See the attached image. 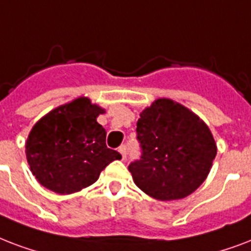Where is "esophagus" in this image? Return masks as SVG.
Instances as JSON below:
<instances>
[{
    "label": "esophagus",
    "mask_w": 251,
    "mask_h": 251,
    "mask_svg": "<svg viewBox=\"0 0 251 251\" xmlns=\"http://www.w3.org/2000/svg\"><path fill=\"white\" fill-rule=\"evenodd\" d=\"M119 153L122 154V160H126L127 158V147L126 145H122L119 148Z\"/></svg>",
    "instance_id": "esophagus-1"
}]
</instances>
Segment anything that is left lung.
I'll return each instance as SVG.
<instances>
[{
	"mask_svg": "<svg viewBox=\"0 0 251 251\" xmlns=\"http://www.w3.org/2000/svg\"><path fill=\"white\" fill-rule=\"evenodd\" d=\"M140 160L129 164L136 186L158 200L192 194L208 176L216 143L201 119L172 99L161 98L137 120Z\"/></svg>",
	"mask_w": 251,
	"mask_h": 251,
	"instance_id": "8db88e82",
	"label": "left lung"
}]
</instances>
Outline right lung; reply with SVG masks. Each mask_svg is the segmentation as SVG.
Wrapping results in <instances>:
<instances>
[{
  "label": "right lung",
  "instance_id": "add662e5",
  "mask_svg": "<svg viewBox=\"0 0 251 251\" xmlns=\"http://www.w3.org/2000/svg\"><path fill=\"white\" fill-rule=\"evenodd\" d=\"M103 108L77 98L43 116L26 143L27 162L42 186L72 194L90 186L119 152L106 145V129L97 122Z\"/></svg>",
  "mask_w": 251,
  "mask_h": 251
}]
</instances>
